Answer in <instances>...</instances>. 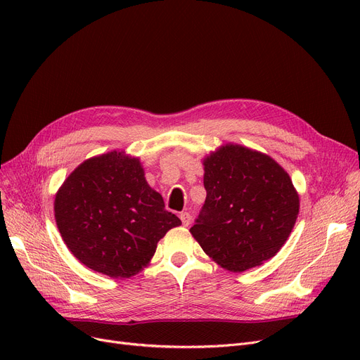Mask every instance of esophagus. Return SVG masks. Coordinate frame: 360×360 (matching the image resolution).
<instances>
[{
	"instance_id": "34e87169",
	"label": "esophagus",
	"mask_w": 360,
	"mask_h": 360,
	"mask_svg": "<svg viewBox=\"0 0 360 360\" xmlns=\"http://www.w3.org/2000/svg\"><path fill=\"white\" fill-rule=\"evenodd\" d=\"M179 219H181V221H182L184 226H190V223H191V214H190V213L182 212V213L179 214Z\"/></svg>"
}]
</instances>
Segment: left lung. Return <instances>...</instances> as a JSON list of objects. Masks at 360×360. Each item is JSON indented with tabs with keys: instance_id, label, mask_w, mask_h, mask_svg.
I'll return each instance as SVG.
<instances>
[{
	"instance_id": "left-lung-1",
	"label": "left lung",
	"mask_w": 360,
	"mask_h": 360,
	"mask_svg": "<svg viewBox=\"0 0 360 360\" xmlns=\"http://www.w3.org/2000/svg\"><path fill=\"white\" fill-rule=\"evenodd\" d=\"M205 202L190 229L223 269L242 273L273 258L299 214L290 176L259 151L226 144L202 162Z\"/></svg>"
}]
</instances>
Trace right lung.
<instances>
[{"instance_id":"right-lung-1","label":"right lung","mask_w":360,"mask_h":360,"mask_svg":"<svg viewBox=\"0 0 360 360\" xmlns=\"http://www.w3.org/2000/svg\"><path fill=\"white\" fill-rule=\"evenodd\" d=\"M53 210L71 254L112 278L141 271L158 242L181 224L147 184L140 160L124 151H109L75 167L56 193Z\"/></svg>"}]
</instances>
